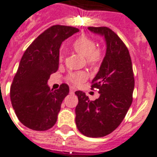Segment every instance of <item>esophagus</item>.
Wrapping results in <instances>:
<instances>
[{"label":"esophagus","mask_w":157,"mask_h":157,"mask_svg":"<svg viewBox=\"0 0 157 157\" xmlns=\"http://www.w3.org/2000/svg\"><path fill=\"white\" fill-rule=\"evenodd\" d=\"M76 91V89L73 87H70V93H74Z\"/></svg>","instance_id":"obj_1"}]
</instances>
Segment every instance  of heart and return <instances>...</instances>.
<instances>
[{
  "mask_svg": "<svg viewBox=\"0 0 157 157\" xmlns=\"http://www.w3.org/2000/svg\"><path fill=\"white\" fill-rule=\"evenodd\" d=\"M73 48L78 54L86 58L88 63L91 65H95L98 63L102 58L101 50L95 49L96 43L94 42V40L86 36H81L78 39H76L73 43ZM63 60V54H60L59 61L62 62ZM87 77V74L83 71L71 72L68 75V80L75 85L82 83L83 81H86Z\"/></svg>",
  "mask_w": 157,
  "mask_h": 157,
  "instance_id": "b5f03b06",
  "label": "heart"
}]
</instances>
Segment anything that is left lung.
<instances>
[{"label": "left lung", "instance_id": "left-lung-1", "mask_svg": "<svg viewBox=\"0 0 157 157\" xmlns=\"http://www.w3.org/2000/svg\"><path fill=\"white\" fill-rule=\"evenodd\" d=\"M90 32L104 36L106 54L99 71L92 81L99 98L90 101L82 91H76V127L81 134L101 138L111 134L124 120L133 101L134 77L129 50L121 38L107 27H89Z\"/></svg>", "mask_w": 157, "mask_h": 157}]
</instances>
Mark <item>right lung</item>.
<instances>
[{"mask_svg": "<svg viewBox=\"0 0 157 157\" xmlns=\"http://www.w3.org/2000/svg\"><path fill=\"white\" fill-rule=\"evenodd\" d=\"M78 32L69 26H52L36 38L23 54L11 84L10 99L19 121L29 129L44 131L56 123L69 87L62 84L54 90L47 82L59 68L62 42Z\"/></svg>", "mask_w": 157, "mask_h": 157, "instance_id": "right-lung-1", "label": "right lung"}]
</instances>
